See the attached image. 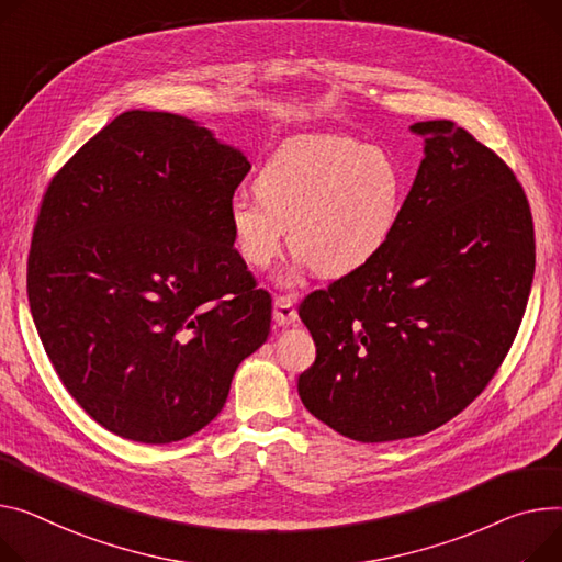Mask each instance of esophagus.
<instances>
[{"mask_svg":"<svg viewBox=\"0 0 562 562\" xmlns=\"http://www.w3.org/2000/svg\"><path fill=\"white\" fill-rule=\"evenodd\" d=\"M273 321L280 325V327H289V325H295L297 323V312L293 307V301L286 295H278L273 301Z\"/></svg>","mask_w":562,"mask_h":562,"instance_id":"1","label":"esophagus"}]
</instances>
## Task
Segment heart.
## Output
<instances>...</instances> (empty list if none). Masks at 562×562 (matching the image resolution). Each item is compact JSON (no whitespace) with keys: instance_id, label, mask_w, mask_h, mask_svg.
Instances as JSON below:
<instances>
[{"instance_id":"heart-1","label":"heart","mask_w":562,"mask_h":562,"mask_svg":"<svg viewBox=\"0 0 562 562\" xmlns=\"http://www.w3.org/2000/svg\"><path fill=\"white\" fill-rule=\"evenodd\" d=\"M252 196L231 203L237 252L267 271L286 231L297 265L341 278L375 259L402 214L404 176L386 148L355 137H305L284 146L252 178Z\"/></svg>"}]
</instances>
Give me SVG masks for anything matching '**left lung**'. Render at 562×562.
<instances>
[{"label":"left lung","instance_id":"1","mask_svg":"<svg viewBox=\"0 0 562 562\" xmlns=\"http://www.w3.org/2000/svg\"><path fill=\"white\" fill-rule=\"evenodd\" d=\"M411 128L425 158L389 244L301 305L316 361L297 395L359 442L420 436L461 414L504 361L536 271L513 171L450 120Z\"/></svg>","mask_w":562,"mask_h":562}]
</instances>
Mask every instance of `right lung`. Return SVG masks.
I'll return each instance as SVG.
<instances>
[{"label":"right lung","mask_w":562,"mask_h":562,"mask_svg":"<svg viewBox=\"0 0 562 562\" xmlns=\"http://www.w3.org/2000/svg\"><path fill=\"white\" fill-rule=\"evenodd\" d=\"M250 162L171 112L112 120L52 180L26 291L60 382L122 438L176 442L223 408L271 329V295L233 248Z\"/></svg>","instance_id":"add662e5"}]
</instances>
